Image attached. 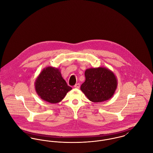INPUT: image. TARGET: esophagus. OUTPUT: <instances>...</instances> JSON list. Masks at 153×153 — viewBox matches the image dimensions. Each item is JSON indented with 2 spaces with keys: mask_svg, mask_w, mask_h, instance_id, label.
Instances as JSON below:
<instances>
[{
  "mask_svg": "<svg viewBox=\"0 0 153 153\" xmlns=\"http://www.w3.org/2000/svg\"><path fill=\"white\" fill-rule=\"evenodd\" d=\"M74 87L75 88H79V87H80V84H76L75 85H74Z\"/></svg>",
  "mask_w": 153,
  "mask_h": 153,
  "instance_id": "1",
  "label": "esophagus"
}]
</instances>
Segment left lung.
<instances>
[{
    "mask_svg": "<svg viewBox=\"0 0 153 153\" xmlns=\"http://www.w3.org/2000/svg\"><path fill=\"white\" fill-rule=\"evenodd\" d=\"M85 81L81 90L93 102H101L109 100L117 88L118 81L114 72L108 68H89L85 71Z\"/></svg>",
    "mask_w": 153,
    "mask_h": 153,
    "instance_id": "left-lung-1",
    "label": "left lung"
}]
</instances>
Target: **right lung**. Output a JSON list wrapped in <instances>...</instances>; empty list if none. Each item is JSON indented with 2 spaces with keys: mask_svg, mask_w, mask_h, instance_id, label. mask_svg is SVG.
<instances>
[{
  "mask_svg": "<svg viewBox=\"0 0 153 153\" xmlns=\"http://www.w3.org/2000/svg\"><path fill=\"white\" fill-rule=\"evenodd\" d=\"M35 88L42 100L52 104L61 102L72 89L62 78L60 70L52 66L43 69L35 80Z\"/></svg>",
  "mask_w": 153,
  "mask_h": 153,
  "instance_id": "1",
  "label": "right lung"
}]
</instances>
